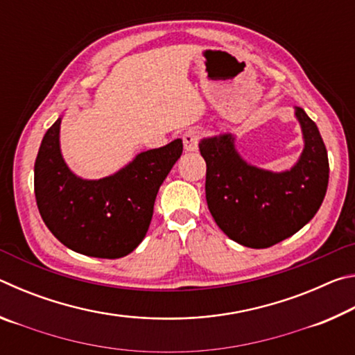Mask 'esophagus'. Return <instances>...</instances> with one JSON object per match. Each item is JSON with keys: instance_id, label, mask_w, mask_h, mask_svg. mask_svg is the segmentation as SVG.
<instances>
[{"instance_id": "34e87169", "label": "esophagus", "mask_w": 355, "mask_h": 355, "mask_svg": "<svg viewBox=\"0 0 355 355\" xmlns=\"http://www.w3.org/2000/svg\"><path fill=\"white\" fill-rule=\"evenodd\" d=\"M200 135L197 130H188L183 135V146L186 152H197L199 150Z\"/></svg>"}]
</instances>
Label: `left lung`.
<instances>
[{"mask_svg": "<svg viewBox=\"0 0 355 355\" xmlns=\"http://www.w3.org/2000/svg\"><path fill=\"white\" fill-rule=\"evenodd\" d=\"M296 117L304 152L290 171L274 173L250 166L220 135L199 144L207 163L208 209L225 235L245 248H271L299 232L320 209L329 183V159L316 123L302 107Z\"/></svg>", "mask_w": 355, "mask_h": 355, "instance_id": "1", "label": "left lung"}]
</instances>
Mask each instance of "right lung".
<instances>
[{
	"instance_id": "add662e5",
	"label": "right lung",
	"mask_w": 355,
	"mask_h": 355,
	"mask_svg": "<svg viewBox=\"0 0 355 355\" xmlns=\"http://www.w3.org/2000/svg\"><path fill=\"white\" fill-rule=\"evenodd\" d=\"M58 119L42 139L34 164L39 213L65 248L95 258H122L146 236L159 186L182 156L183 142L147 150L111 177L83 180L59 148Z\"/></svg>"
}]
</instances>
